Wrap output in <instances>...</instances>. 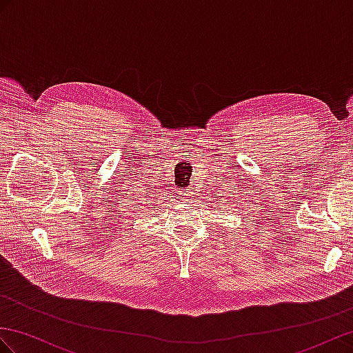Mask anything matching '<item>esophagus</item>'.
Instances as JSON below:
<instances>
[{
	"mask_svg": "<svg viewBox=\"0 0 353 353\" xmlns=\"http://www.w3.org/2000/svg\"><path fill=\"white\" fill-rule=\"evenodd\" d=\"M182 198H183V201H192V192L189 191V189H183L182 191Z\"/></svg>",
	"mask_w": 353,
	"mask_h": 353,
	"instance_id": "34e87169",
	"label": "esophagus"
}]
</instances>
